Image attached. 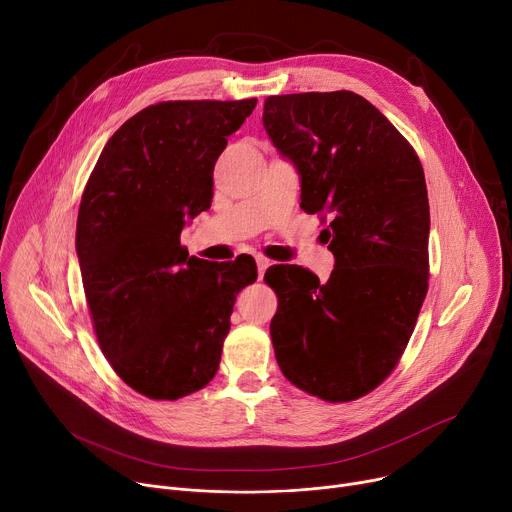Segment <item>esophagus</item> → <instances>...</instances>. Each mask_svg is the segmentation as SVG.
Masks as SVG:
<instances>
[{
    "label": "esophagus",
    "mask_w": 512,
    "mask_h": 512,
    "mask_svg": "<svg viewBox=\"0 0 512 512\" xmlns=\"http://www.w3.org/2000/svg\"><path fill=\"white\" fill-rule=\"evenodd\" d=\"M255 261H257V276H259V280H261V278H263V274H265V270H267V267H270V259H265V257L257 255V257H255Z\"/></svg>",
    "instance_id": "34e87169"
}]
</instances>
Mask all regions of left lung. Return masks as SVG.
Segmentation results:
<instances>
[{"label": "left lung", "mask_w": 512, "mask_h": 512, "mask_svg": "<svg viewBox=\"0 0 512 512\" xmlns=\"http://www.w3.org/2000/svg\"><path fill=\"white\" fill-rule=\"evenodd\" d=\"M263 126L301 176V207L321 213L334 253L326 284L272 265L276 361L294 386L328 402L378 388L396 367L427 294L429 201L409 141L353 91L267 97Z\"/></svg>", "instance_id": "8db88e82"}]
</instances>
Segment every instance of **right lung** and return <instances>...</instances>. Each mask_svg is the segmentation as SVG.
<instances>
[{"mask_svg": "<svg viewBox=\"0 0 512 512\" xmlns=\"http://www.w3.org/2000/svg\"><path fill=\"white\" fill-rule=\"evenodd\" d=\"M257 99L161 101L105 143L76 220V255L97 342L147 398L176 400L220 367L236 294L257 280L251 255L188 257L180 232L209 209L213 166Z\"/></svg>", "mask_w": 512, "mask_h": 512, "instance_id": "obj_1", "label": "right lung"}]
</instances>
